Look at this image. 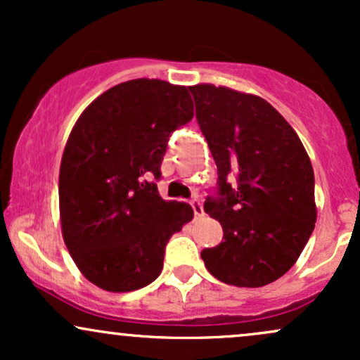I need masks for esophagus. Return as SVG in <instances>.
I'll use <instances>...</instances> for the list:
<instances>
[{"label": "esophagus", "instance_id": "34e87169", "mask_svg": "<svg viewBox=\"0 0 360 360\" xmlns=\"http://www.w3.org/2000/svg\"><path fill=\"white\" fill-rule=\"evenodd\" d=\"M191 206H193V212H194V214H196V217H203L205 210H203V205H201L200 200H193Z\"/></svg>", "mask_w": 360, "mask_h": 360}]
</instances>
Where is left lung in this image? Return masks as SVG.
<instances>
[{
    "instance_id": "obj_1",
    "label": "left lung",
    "mask_w": 360,
    "mask_h": 360,
    "mask_svg": "<svg viewBox=\"0 0 360 360\" xmlns=\"http://www.w3.org/2000/svg\"><path fill=\"white\" fill-rule=\"evenodd\" d=\"M218 167L220 198L205 210L223 242L201 252L221 283L262 288L298 260L315 229V174L292 127L274 106L225 86H189Z\"/></svg>"
}]
</instances>
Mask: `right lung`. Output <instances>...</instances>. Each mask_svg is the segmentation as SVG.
I'll list each match as a JSON object with an SVG mask.
<instances>
[{
    "instance_id": "1",
    "label": "right lung",
    "mask_w": 360,
    "mask_h": 360,
    "mask_svg": "<svg viewBox=\"0 0 360 360\" xmlns=\"http://www.w3.org/2000/svg\"><path fill=\"white\" fill-rule=\"evenodd\" d=\"M194 115L186 86L131 79L100 94L72 127L59 172L62 238L77 269L110 292L159 278L169 238L193 220L155 181L169 135Z\"/></svg>"
}]
</instances>
